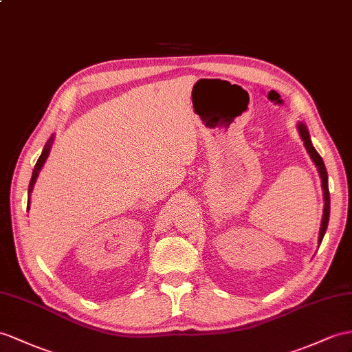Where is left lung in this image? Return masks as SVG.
<instances>
[{"mask_svg": "<svg viewBox=\"0 0 352 352\" xmlns=\"http://www.w3.org/2000/svg\"><path fill=\"white\" fill-rule=\"evenodd\" d=\"M297 130L300 137L305 143V148L309 153L311 160L314 161V164L318 168V173L321 177V188H322V197H324V209H322V219H321V227H320V234H318V245H321L322 237L325 234V230H327L329 226V217H330V192H329V176H327V170H325L324 161L320 157V153L315 151L314 144L311 142V135L309 131H307V126L303 122L297 124Z\"/></svg>", "mask_w": 352, "mask_h": 352, "instance_id": "obj_1", "label": "left lung"}]
</instances>
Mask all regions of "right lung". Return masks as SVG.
I'll list each match as a JSON object with an SVG mask.
<instances>
[{
	"instance_id": "obj_1",
	"label": "right lung",
	"mask_w": 352,
	"mask_h": 352,
	"mask_svg": "<svg viewBox=\"0 0 352 352\" xmlns=\"http://www.w3.org/2000/svg\"><path fill=\"white\" fill-rule=\"evenodd\" d=\"M54 139H55V135H50V139H49V140H47V143L45 144V148H43V152H41L40 158L37 160V164H36V167H34V170H32L31 182H30V186H28V197H30V199H31L32 188H34V185H36V181H37V177H38L40 170L43 168V166H45V162H46V160H47V157H49L50 148H52V144H54ZM30 199H28V210H30Z\"/></svg>"
}]
</instances>
